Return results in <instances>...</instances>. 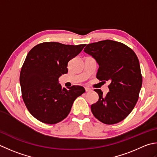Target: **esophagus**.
I'll return each mask as SVG.
<instances>
[{"label":"esophagus","mask_w":157,"mask_h":157,"mask_svg":"<svg viewBox=\"0 0 157 157\" xmlns=\"http://www.w3.org/2000/svg\"><path fill=\"white\" fill-rule=\"evenodd\" d=\"M85 91L87 92H89V91H91V89L89 88V87H85Z\"/></svg>","instance_id":"1"}]
</instances>
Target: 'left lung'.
<instances>
[{"label": "left lung", "instance_id": "1", "mask_svg": "<svg viewBox=\"0 0 157 157\" xmlns=\"http://www.w3.org/2000/svg\"><path fill=\"white\" fill-rule=\"evenodd\" d=\"M84 52L98 63L97 78L110 82V91L105 95L101 89H94L99 100L91 105L93 114L104 124L121 122L135 107L142 87V76L136 54L124 44L112 40L88 44Z\"/></svg>", "mask_w": 157, "mask_h": 157}]
</instances>
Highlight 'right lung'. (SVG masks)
<instances>
[{
  "mask_svg": "<svg viewBox=\"0 0 157 157\" xmlns=\"http://www.w3.org/2000/svg\"><path fill=\"white\" fill-rule=\"evenodd\" d=\"M86 44L71 45L45 42L34 46L21 67V96L27 109L40 122L56 124L67 117L76 98L85 92L82 86L62 88L58 78L66 74L68 63Z\"/></svg>",
  "mask_w": 157,
  "mask_h": 157,
  "instance_id": "add662e5",
  "label": "right lung"
}]
</instances>
